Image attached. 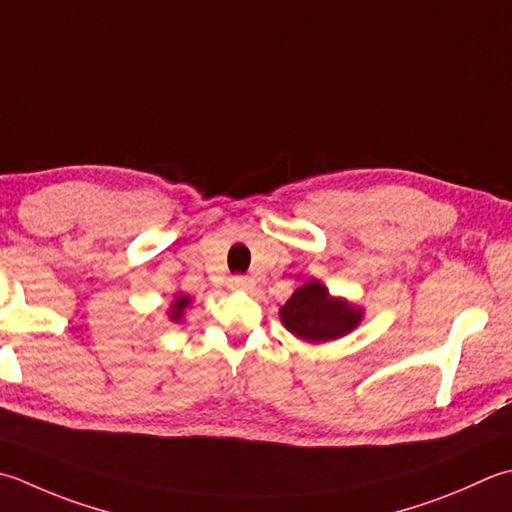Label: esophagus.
<instances>
[{
	"label": "esophagus",
	"mask_w": 512,
	"mask_h": 512,
	"mask_svg": "<svg viewBox=\"0 0 512 512\" xmlns=\"http://www.w3.org/2000/svg\"><path fill=\"white\" fill-rule=\"evenodd\" d=\"M230 288L233 290H250L255 286V282L250 277H244V275H235V277H230Z\"/></svg>",
	"instance_id": "1"
}]
</instances>
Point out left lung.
Returning a JSON list of instances; mask_svg holds the SVG:
<instances>
[{
    "label": "left lung",
    "mask_w": 512,
    "mask_h": 512,
    "mask_svg": "<svg viewBox=\"0 0 512 512\" xmlns=\"http://www.w3.org/2000/svg\"><path fill=\"white\" fill-rule=\"evenodd\" d=\"M279 319L290 335L308 344H326L342 339L362 324L364 308L310 279L299 286L288 302L279 308Z\"/></svg>",
    "instance_id": "left-lung-1"
}]
</instances>
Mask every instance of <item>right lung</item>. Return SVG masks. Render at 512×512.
<instances>
[{"instance_id":"obj_1","label":"right lung","mask_w":512,"mask_h":512,"mask_svg":"<svg viewBox=\"0 0 512 512\" xmlns=\"http://www.w3.org/2000/svg\"><path fill=\"white\" fill-rule=\"evenodd\" d=\"M193 304V297L190 295H175L173 302H170L166 315L170 322H182L184 315H186V308Z\"/></svg>"}]
</instances>
